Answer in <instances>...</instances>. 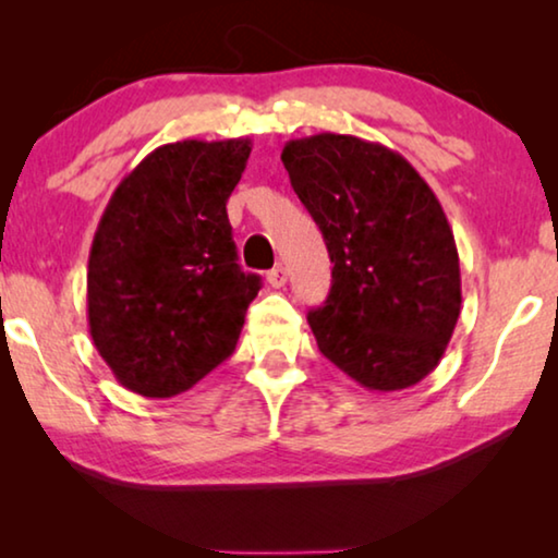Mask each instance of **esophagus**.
I'll return each instance as SVG.
<instances>
[{"instance_id":"34e87169","label":"esophagus","mask_w":558,"mask_h":558,"mask_svg":"<svg viewBox=\"0 0 558 558\" xmlns=\"http://www.w3.org/2000/svg\"><path fill=\"white\" fill-rule=\"evenodd\" d=\"M266 281H269L274 289L284 287L287 284V269H284V266H274V269L266 274Z\"/></svg>"}]
</instances>
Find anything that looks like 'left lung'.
Returning a JSON list of instances; mask_svg holds the SVG:
<instances>
[{
    "label": "left lung",
    "instance_id": "8db88e82",
    "mask_svg": "<svg viewBox=\"0 0 558 558\" xmlns=\"http://www.w3.org/2000/svg\"><path fill=\"white\" fill-rule=\"evenodd\" d=\"M289 180L323 231L332 287L307 323L327 361L368 391H401L437 368L460 317V256L422 174L378 142H287Z\"/></svg>",
    "mask_w": 558,
    "mask_h": 558
}]
</instances>
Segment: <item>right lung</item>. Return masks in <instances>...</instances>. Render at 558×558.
<instances>
[{
  "label": "right lung",
  "instance_id": "1",
  "mask_svg": "<svg viewBox=\"0 0 558 558\" xmlns=\"http://www.w3.org/2000/svg\"><path fill=\"white\" fill-rule=\"evenodd\" d=\"M248 155V140L165 144L113 190L88 256V327L129 391L170 399L235 350L262 289L235 264L226 213Z\"/></svg>",
  "mask_w": 558,
  "mask_h": 558
}]
</instances>
